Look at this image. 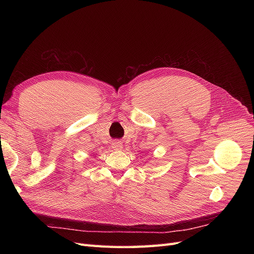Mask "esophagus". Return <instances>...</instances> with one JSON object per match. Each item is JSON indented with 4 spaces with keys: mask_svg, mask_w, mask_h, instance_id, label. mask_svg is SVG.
Here are the masks:
<instances>
[{
    "mask_svg": "<svg viewBox=\"0 0 254 254\" xmlns=\"http://www.w3.org/2000/svg\"><path fill=\"white\" fill-rule=\"evenodd\" d=\"M111 147H112V149H114V150H120L121 148H122V143L121 142H113L112 144H111Z\"/></svg>",
    "mask_w": 254,
    "mask_h": 254,
    "instance_id": "obj_1",
    "label": "esophagus"
}]
</instances>
